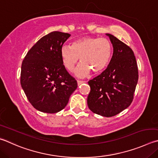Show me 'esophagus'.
Returning a JSON list of instances; mask_svg holds the SVG:
<instances>
[{
	"instance_id": "1",
	"label": "esophagus",
	"mask_w": 158,
	"mask_h": 158,
	"mask_svg": "<svg viewBox=\"0 0 158 158\" xmlns=\"http://www.w3.org/2000/svg\"><path fill=\"white\" fill-rule=\"evenodd\" d=\"M84 83H85V81H81V80H77V84H78V85L84 84Z\"/></svg>"
}]
</instances>
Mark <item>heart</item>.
Wrapping results in <instances>:
<instances>
[{"mask_svg":"<svg viewBox=\"0 0 158 158\" xmlns=\"http://www.w3.org/2000/svg\"><path fill=\"white\" fill-rule=\"evenodd\" d=\"M113 47L110 41L105 38L85 36L74 40L70 46L64 45L61 49V56L64 66L73 71L79 61L81 63L74 73L83 77L90 70L97 74L105 70L112 55Z\"/></svg>","mask_w":158,"mask_h":158,"instance_id":"b5f03b06","label":"heart"}]
</instances>
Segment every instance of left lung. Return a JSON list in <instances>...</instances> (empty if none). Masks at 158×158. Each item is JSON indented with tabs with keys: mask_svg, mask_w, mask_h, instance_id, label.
Listing matches in <instances>:
<instances>
[{
	"mask_svg": "<svg viewBox=\"0 0 158 158\" xmlns=\"http://www.w3.org/2000/svg\"><path fill=\"white\" fill-rule=\"evenodd\" d=\"M113 54L106 69L88 81L90 92L87 103L90 110L110 117L127 108L133 102L138 81V69L133 50L110 34H106Z\"/></svg>",
	"mask_w": 158,
	"mask_h": 158,
	"instance_id": "1",
	"label": "left lung"
}]
</instances>
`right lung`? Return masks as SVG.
Returning <instances> with one entry per match:
<instances>
[{"instance_id": "1", "label": "right lung", "mask_w": 158, "mask_h": 158, "mask_svg": "<svg viewBox=\"0 0 158 158\" xmlns=\"http://www.w3.org/2000/svg\"><path fill=\"white\" fill-rule=\"evenodd\" d=\"M70 36L57 31L49 33L33 45L23 61L21 87L30 104L43 113L63 110L77 88L61 56L63 45Z\"/></svg>"}]
</instances>
